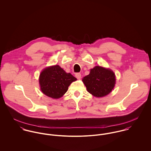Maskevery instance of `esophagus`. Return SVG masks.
Returning a JSON list of instances; mask_svg holds the SVG:
<instances>
[{
    "label": "esophagus",
    "instance_id": "1",
    "mask_svg": "<svg viewBox=\"0 0 151 151\" xmlns=\"http://www.w3.org/2000/svg\"><path fill=\"white\" fill-rule=\"evenodd\" d=\"M81 74L80 73H76V77L77 78V79H80L81 78Z\"/></svg>",
    "mask_w": 151,
    "mask_h": 151
}]
</instances>
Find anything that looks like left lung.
Masks as SVG:
<instances>
[{
  "label": "left lung",
  "instance_id": "8db88e82",
  "mask_svg": "<svg viewBox=\"0 0 151 151\" xmlns=\"http://www.w3.org/2000/svg\"><path fill=\"white\" fill-rule=\"evenodd\" d=\"M83 82L88 92L100 98L107 95L113 90L116 84V77L110 69L95 66L83 78Z\"/></svg>",
  "mask_w": 151,
  "mask_h": 151
}]
</instances>
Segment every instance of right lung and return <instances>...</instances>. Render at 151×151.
Listing matches in <instances>:
<instances>
[{"label": "right lung", "instance_id": "obj_1", "mask_svg": "<svg viewBox=\"0 0 151 151\" xmlns=\"http://www.w3.org/2000/svg\"><path fill=\"white\" fill-rule=\"evenodd\" d=\"M76 80L77 78L70 73H67L59 65H55L43 69L40 76L39 83L41 91L45 95L59 99Z\"/></svg>", "mask_w": 151, "mask_h": 151}]
</instances>
